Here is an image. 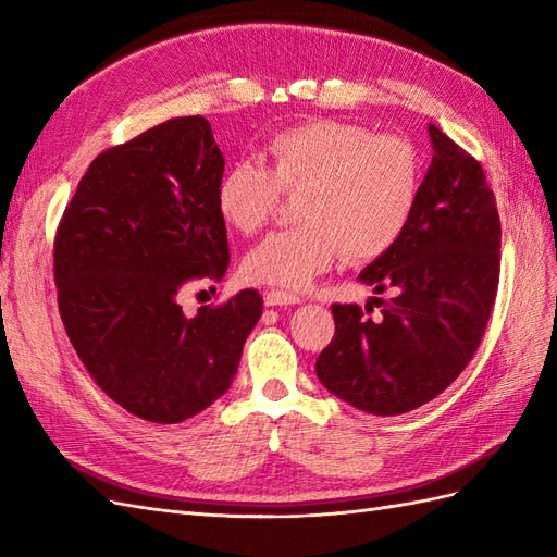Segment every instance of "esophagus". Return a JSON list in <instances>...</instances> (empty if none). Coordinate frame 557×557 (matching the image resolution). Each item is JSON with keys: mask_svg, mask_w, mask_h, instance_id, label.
<instances>
[{"mask_svg": "<svg viewBox=\"0 0 557 557\" xmlns=\"http://www.w3.org/2000/svg\"><path fill=\"white\" fill-rule=\"evenodd\" d=\"M263 301L270 308H275V306H294V304L301 301V296H296L292 292H284V289H270V292H265Z\"/></svg>", "mask_w": 557, "mask_h": 557, "instance_id": "34e87169", "label": "esophagus"}]
</instances>
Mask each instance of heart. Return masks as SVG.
Masks as SVG:
<instances>
[{
    "label": "heart",
    "instance_id": "obj_1",
    "mask_svg": "<svg viewBox=\"0 0 557 557\" xmlns=\"http://www.w3.org/2000/svg\"><path fill=\"white\" fill-rule=\"evenodd\" d=\"M265 166L235 162L216 185L219 216L251 235L268 223L282 193H296V223L259 242L242 270L247 280L304 289L341 251L374 261L395 247L414 216L421 160L403 136L362 124L308 120L280 129L261 150Z\"/></svg>",
    "mask_w": 557,
    "mask_h": 557
}]
</instances>
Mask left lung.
Here are the masks:
<instances>
[{
	"mask_svg": "<svg viewBox=\"0 0 557 557\" xmlns=\"http://www.w3.org/2000/svg\"><path fill=\"white\" fill-rule=\"evenodd\" d=\"M433 160L407 231L360 282L388 304H334L336 332L315 362L322 386L374 417L431 403L473 360L502 261L496 199L475 157L428 124ZM384 306L372 317L373 306Z\"/></svg>",
	"mask_w": 557,
	"mask_h": 557,
	"instance_id": "8db88e82",
	"label": "left lung"
}]
</instances>
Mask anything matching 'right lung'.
<instances>
[{
  "mask_svg": "<svg viewBox=\"0 0 557 557\" xmlns=\"http://www.w3.org/2000/svg\"><path fill=\"white\" fill-rule=\"evenodd\" d=\"M223 154L211 124L176 117L89 164L53 242L70 344L110 400L152 423H181L231 388L263 312L245 289L183 315L178 296L227 263L216 209Z\"/></svg>",
  "mask_w": 557,
  "mask_h": 557,
  "instance_id": "add662e5",
  "label": "right lung"
}]
</instances>
